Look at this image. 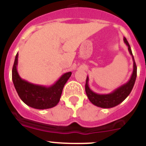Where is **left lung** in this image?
<instances>
[{"instance_id":"1","label":"left lung","mask_w":146,"mask_h":146,"mask_svg":"<svg viewBox=\"0 0 146 146\" xmlns=\"http://www.w3.org/2000/svg\"><path fill=\"white\" fill-rule=\"evenodd\" d=\"M123 42L126 44V46L128 47L129 52L130 55H131L132 60H133V72H132V74H131V77H130L129 80L128 82L118 87V88L115 89L114 91H112L110 94H99L94 92L88 86V77L87 76V78H86V94H87L88 98L93 104L99 107V108H111L121 104L129 95L131 90L133 88L134 85H135L137 77V66L136 64H135L132 52H131L129 44L128 41L126 40L125 37L123 38Z\"/></svg>"}]
</instances>
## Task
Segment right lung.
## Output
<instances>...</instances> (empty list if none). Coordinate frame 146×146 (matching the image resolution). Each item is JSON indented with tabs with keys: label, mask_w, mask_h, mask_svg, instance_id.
Instances as JSON below:
<instances>
[{
	"label": "right lung",
	"mask_w": 146,
	"mask_h": 146,
	"mask_svg": "<svg viewBox=\"0 0 146 146\" xmlns=\"http://www.w3.org/2000/svg\"><path fill=\"white\" fill-rule=\"evenodd\" d=\"M18 52L15 57L12 68V81L18 95L23 102L35 109L44 110L56 106L60 101L64 85L72 75L66 72L53 85L44 86L36 85L22 79L17 72Z\"/></svg>",
	"instance_id": "add662e5"
}]
</instances>
